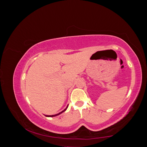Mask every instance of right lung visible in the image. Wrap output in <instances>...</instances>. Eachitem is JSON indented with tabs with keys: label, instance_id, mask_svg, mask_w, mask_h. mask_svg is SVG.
<instances>
[{
	"label": "right lung",
	"instance_id": "1",
	"mask_svg": "<svg viewBox=\"0 0 147 147\" xmlns=\"http://www.w3.org/2000/svg\"><path fill=\"white\" fill-rule=\"evenodd\" d=\"M67 107H68V105H67V107H66V108H65L64 110H63L62 111H61V112H60V113H57V114H56V115H45L46 116V117H55V116H57V115H59L60 114H61L62 113H63V112H64L66 110H67Z\"/></svg>",
	"mask_w": 147,
	"mask_h": 147
}]
</instances>
